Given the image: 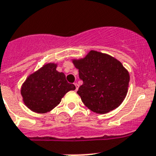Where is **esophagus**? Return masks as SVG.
Listing matches in <instances>:
<instances>
[{"mask_svg": "<svg viewBox=\"0 0 156 156\" xmlns=\"http://www.w3.org/2000/svg\"><path fill=\"white\" fill-rule=\"evenodd\" d=\"M74 85L76 86V91H77V90H78V88H79V84H77V83H75V84H74Z\"/></svg>", "mask_w": 156, "mask_h": 156, "instance_id": "esophagus-1", "label": "esophagus"}]
</instances>
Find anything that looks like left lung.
<instances>
[{"label": "left lung", "instance_id": "left-lung-1", "mask_svg": "<svg viewBox=\"0 0 156 156\" xmlns=\"http://www.w3.org/2000/svg\"><path fill=\"white\" fill-rule=\"evenodd\" d=\"M72 61L83 80L77 94L88 109L106 113L122 103L128 92L129 74L120 61L93 50L84 58Z\"/></svg>", "mask_w": 156, "mask_h": 156}]
</instances>
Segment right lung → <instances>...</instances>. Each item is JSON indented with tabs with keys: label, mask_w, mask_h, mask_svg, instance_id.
Listing matches in <instances>:
<instances>
[{
	"label": "right lung",
	"mask_w": 156,
	"mask_h": 156,
	"mask_svg": "<svg viewBox=\"0 0 156 156\" xmlns=\"http://www.w3.org/2000/svg\"><path fill=\"white\" fill-rule=\"evenodd\" d=\"M58 63H45L26 79L21 87L25 105L31 111L46 113L60 103L62 98L76 86L66 80L64 73L56 70Z\"/></svg>",
	"instance_id": "add662e5"
}]
</instances>
